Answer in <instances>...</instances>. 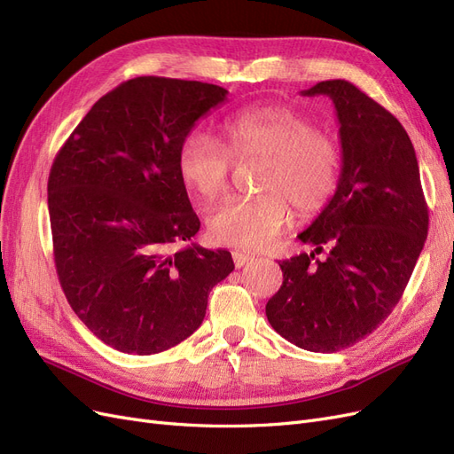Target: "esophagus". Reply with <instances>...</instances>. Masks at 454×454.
Here are the masks:
<instances>
[{"label": "esophagus", "instance_id": "34e87169", "mask_svg": "<svg viewBox=\"0 0 454 454\" xmlns=\"http://www.w3.org/2000/svg\"><path fill=\"white\" fill-rule=\"evenodd\" d=\"M232 261H235V267H237V269H240V267H244V265L252 263V261H254V255H250V254H242V252H235V254H232Z\"/></svg>", "mask_w": 454, "mask_h": 454}]
</instances>
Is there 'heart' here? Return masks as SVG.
<instances>
[{
  "label": "heart",
  "mask_w": 454,
  "mask_h": 454,
  "mask_svg": "<svg viewBox=\"0 0 454 454\" xmlns=\"http://www.w3.org/2000/svg\"><path fill=\"white\" fill-rule=\"evenodd\" d=\"M223 147L210 136L189 134L177 153V172L202 200L227 193L232 162L259 160V197L227 200L210 214L208 235L232 248L259 250L278 237L294 212L318 215L340 180L342 149L332 134L284 106H259L231 117L222 129Z\"/></svg>",
  "instance_id": "1"
}]
</instances>
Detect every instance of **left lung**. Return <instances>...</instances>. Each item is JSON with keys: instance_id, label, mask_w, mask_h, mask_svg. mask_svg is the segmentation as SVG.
<instances>
[{"instance_id": "1", "label": "left lung", "mask_w": 454, "mask_h": 454, "mask_svg": "<svg viewBox=\"0 0 454 454\" xmlns=\"http://www.w3.org/2000/svg\"><path fill=\"white\" fill-rule=\"evenodd\" d=\"M301 94L335 104L340 180L299 235L314 250L282 261L284 282L265 312L295 347L337 352L373 333L402 299L428 237V206L415 147L390 112L345 79ZM322 251L326 257L314 260Z\"/></svg>"}]
</instances>
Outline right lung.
I'll use <instances>...</instances> for the list:
<instances>
[{
	"instance_id": "obj_1",
	"label": "right lung",
	"mask_w": 454,
	"mask_h": 454,
	"mask_svg": "<svg viewBox=\"0 0 454 454\" xmlns=\"http://www.w3.org/2000/svg\"><path fill=\"white\" fill-rule=\"evenodd\" d=\"M225 100V89L200 81L129 79L90 107L52 162L60 286L81 322L119 352L180 345L235 269L227 250L191 244L168 254L200 229L177 172L180 145Z\"/></svg>"
}]
</instances>
